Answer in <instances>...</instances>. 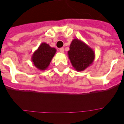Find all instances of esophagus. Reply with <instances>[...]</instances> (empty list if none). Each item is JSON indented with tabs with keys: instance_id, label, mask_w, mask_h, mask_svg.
Instances as JSON below:
<instances>
[{
	"instance_id": "esophagus-1",
	"label": "esophagus",
	"mask_w": 124,
	"mask_h": 124,
	"mask_svg": "<svg viewBox=\"0 0 124 124\" xmlns=\"http://www.w3.org/2000/svg\"><path fill=\"white\" fill-rule=\"evenodd\" d=\"M59 51L60 52V53H64V48H60L59 49Z\"/></svg>"
}]
</instances>
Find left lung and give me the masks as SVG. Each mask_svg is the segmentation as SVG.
<instances>
[{
  "instance_id": "left-lung-1",
  "label": "left lung",
  "mask_w": 124,
  "mask_h": 124,
  "mask_svg": "<svg viewBox=\"0 0 124 124\" xmlns=\"http://www.w3.org/2000/svg\"><path fill=\"white\" fill-rule=\"evenodd\" d=\"M68 55L74 68L82 71L92 64L95 58V51L83 41L74 39L70 46Z\"/></svg>"
}]
</instances>
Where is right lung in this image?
<instances>
[{"label": "right lung", "mask_w": 124, "mask_h": 124, "mask_svg": "<svg viewBox=\"0 0 124 124\" xmlns=\"http://www.w3.org/2000/svg\"><path fill=\"white\" fill-rule=\"evenodd\" d=\"M56 52V48L51 47L46 43H42L38 48L33 53L31 56L32 62L37 69L44 71L49 66Z\"/></svg>", "instance_id": "1"}]
</instances>
